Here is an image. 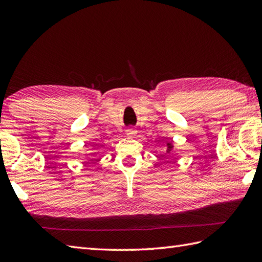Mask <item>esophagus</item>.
<instances>
[{"label":"esophagus","mask_w":262,"mask_h":262,"mask_svg":"<svg viewBox=\"0 0 262 262\" xmlns=\"http://www.w3.org/2000/svg\"><path fill=\"white\" fill-rule=\"evenodd\" d=\"M136 134H137V130L135 129V128H127V129H126V135H128V136L133 137V136H135Z\"/></svg>","instance_id":"obj_1"}]
</instances>
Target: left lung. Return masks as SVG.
Masks as SVG:
<instances>
[{"mask_svg":"<svg viewBox=\"0 0 262 262\" xmlns=\"http://www.w3.org/2000/svg\"><path fill=\"white\" fill-rule=\"evenodd\" d=\"M167 146H168V147H167V152L169 153V152H170V151L172 150V145H171V143H170V142H168V143H167Z\"/></svg>","mask_w":262,"mask_h":262,"instance_id":"left-lung-1","label":"left lung"}]
</instances>
